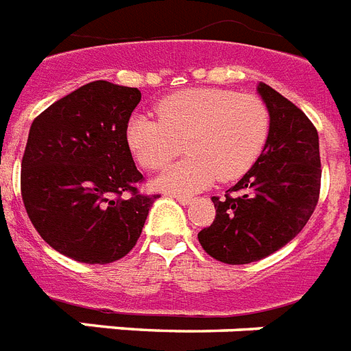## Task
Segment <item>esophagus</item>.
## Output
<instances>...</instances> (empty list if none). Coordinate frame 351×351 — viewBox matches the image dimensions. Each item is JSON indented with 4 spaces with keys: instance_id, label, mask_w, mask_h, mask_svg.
Wrapping results in <instances>:
<instances>
[{
    "instance_id": "34e87169",
    "label": "esophagus",
    "mask_w": 351,
    "mask_h": 351,
    "mask_svg": "<svg viewBox=\"0 0 351 351\" xmlns=\"http://www.w3.org/2000/svg\"><path fill=\"white\" fill-rule=\"evenodd\" d=\"M173 197L178 199V201L181 204H190V203H192V197H190V195H173Z\"/></svg>"
}]
</instances>
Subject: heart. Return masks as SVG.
Segmentation results:
<instances>
[{"label": "heart", "instance_id": "obj_1", "mask_svg": "<svg viewBox=\"0 0 351 351\" xmlns=\"http://www.w3.org/2000/svg\"><path fill=\"white\" fill-rule=\"evenodd\" d=\"M159 119L134 116L127 141L148 170H161L179 154L189 158L156 179L165 192L190 193L243 178L259 159L270 134V112L257 96L224 88H190L165 97Z\"/></svg>", "mask_w": 351, "mask_h": 351}]
</instances>
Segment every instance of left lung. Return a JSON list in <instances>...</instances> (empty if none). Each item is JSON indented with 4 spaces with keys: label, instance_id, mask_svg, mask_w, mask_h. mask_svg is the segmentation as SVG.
I'll return each instance as SVG.
<instances>
[{
    "label": "left lung",
    "instance_id": "obj_1",
    "mask_svg": "<svg viewBox=\"0 0 351 351\" xmlns=\"http://www.w3.org/2000/svg\"><path fill=\"white\" fill-rule=\"evenodd\" d=\"M270 112L259 159L224 197H212L214 223L197 234L204 252L226 265L261 261L295 237L317 206L319 134L306 114L266 83L257 85Z\"/></svg>",
    "mask_w": 351,
    "mask_h": 351
}]
</instances>
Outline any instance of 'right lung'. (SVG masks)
<instances>
[{
	"label": "right lung",
	"mask_w": 351,
	"mask_h": 351,
	"mask_svg": "<svg viewBox=\"0 0 351 351\" xmlns=\"http://www.w3.org/2000/svg\"><path fill=\"white\" fill-rule=\"evenodd\" d=\"M141 92L92 81L34 119L21 197L38 234L70 259L106 265L136 246L159 195H143L127 141Z\"/></svg>",
	"instance_id": "1"
}]
</instances>
